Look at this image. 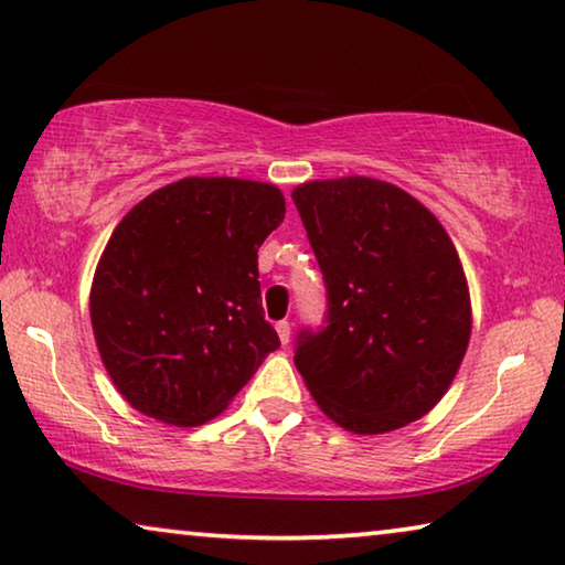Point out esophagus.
Returning a JSON list of instances; mask_svg holds the SVG:
<instances>
[{
	"mask_svg": "<svg viewBox=\"0 0 565 565\" xmlns=\"http://www.w3.org/2000/svg\"><path fill=\"white\" fill-rule=\"evenodd\" d=\"M276 331H279V339L281 344H289V337H291V321H276Z\"/></svg>",
	"mask_w": 565,
	"mask_h": 565,
	"instance_id": "obj_1",
	"label": "esophagus"
}]
</instances>
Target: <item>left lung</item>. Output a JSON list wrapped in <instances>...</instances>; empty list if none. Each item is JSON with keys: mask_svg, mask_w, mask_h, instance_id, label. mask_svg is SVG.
Masks as SVG:
<instances>
[{"mask_svg": "<svg viewBox=\"0 0 565 565\" xmlns=\"http://www.w3.org/2000/svg\"><path fill=\"white\" fill-rule=\"evenodd\" d=\"M327 284V327L301 329L297 364L329 419L382 435L427 415L470 342V294L443 223L364 175L291 193Z\"/></svg>", "mask_w": 565, "mask_h": 565, "instance_id": "left-lung-1", "label": "left lung"}]
</instances>
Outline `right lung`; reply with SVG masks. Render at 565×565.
I'll list each match as a JSON object with an SVG mask.
<instances>
[{"label":"right lung","instance_id":"obj_1","mask_svg":"<svg viewBox=\"0 0 565 565\" xmlns=\"http://www.w3.org/2000/svg\"><path fill=\"white\" fill-rule=\"evenodd\" d=\"M284 213L276 185L183 178L115 226L95 268L89 319L130 407L166 425H203L279 349L264 319L258 248Z\"/></svg>","mask_w":565,"mask_h":565}]
</instances>
